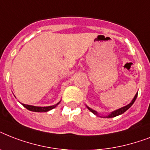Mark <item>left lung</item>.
Wrapping results in <instances>:
<instances>
[{"mask_svg": "<svg viewBox=\"0 0 150 150\" xmlns=\"http://www.w3.org/2000/svg\"><path fill=\"white\" fill-rule=\"evenodd\" d=\"M137 96H138V93L135 94V96H134V98H133L132 100L131 101L130 103H128V105H126V106H125V107H121V108H119V109L115 110L110 112L109 114H107V115H105V116H100V114H99L98 113H97V111H96L95 110H93L92 108H90V107H88V106H86V107L89 110H90V111L92 112V113H93V114H94L95 115H96V116H100V117H104V118L114 117L118 116V115H121V114H124V113H125L126 110H128L129 109V108H130L132 106V104L134 103V102L135 101L136 98H137Z\"/></svg>", "mask_w": 150, "mask_h": 150, "instance_id": "obj_1", "label": "left lung"}]
</instances>
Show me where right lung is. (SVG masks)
I'll return each mask as SVG.
<instances>
[{"mask_svg": "<svg viewBox=\"0 0 150 150\" xmlns=\"http://www.w3.org/2000/svg\"><path fill=\"white\" fill-rule=\"evenodd\" d=\"M61 102V101H60ZM60 102H58L57 104L53 105V106H49V107H36V106H32V105H28V104H24V103H22V106L24 107H25L26 109H28L30 111L33 112H47L50 110L54 109L57 106V105L60 103Z\"/></svg>", "mask_w": 150, "mask_h": 150, "instance_id": "1", "label": "right lung"}]
</instances>
